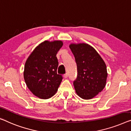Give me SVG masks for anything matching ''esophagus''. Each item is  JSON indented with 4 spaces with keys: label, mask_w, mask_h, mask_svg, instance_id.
Masks as SVG:
<instances>
[{
    "label": "esophagus",
    "mask_w": 131,
    "mask_h": 131,
    "mask_svg": "<svg viewBox=\"0 0 131 131\" xmlns=\"http://www.w3.org/2000/svg\"><path fill=\"white\" fill-rule=\"evenodd\" d=\"M63 77L65 78H67L68 77V74L66 73H65V74H64L63 75Z\"/></svg>",
    "instance_id": "34e87169"
}]
</instances>
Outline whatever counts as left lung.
I'll return each mask as SVG.
<instances>
[{
    "instance_id": "obj_1",
    "label": "left lung",
    "mask_w": 131,
    "mask_h": 131,
    "mask_svg": "<svg viewBox=\"0 0 131 131\" xmlns=\"http://www.w3.org/2000/svg\"><path fill=\"white\" fill-rule=\"evenodd\" d=\"M69 47L77 65L78 75L73 81L76 92L83 99H92L106 85V65L96 50L88 44H71Z\"/></svg>"
}]
</instances>
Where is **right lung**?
Wrapping results in <instances>:
<instances>
[{"instance_id":"add662e5","label":"right lung","mask_w":131,"mask_h":131,"mask_svg":"<svg viewBox=\"0 0 131 131\" xmlns=\"http://www.w3.org/2000/svg\"><path fill=\"white\" fill-rule=\"evenodd\" d=\"M63 43L45 41L35 49L25 65L24 79L32 93L40 99H49L55 94L63 77L57 73L56 54Z\"/></svg>"}]
</instances>
